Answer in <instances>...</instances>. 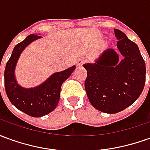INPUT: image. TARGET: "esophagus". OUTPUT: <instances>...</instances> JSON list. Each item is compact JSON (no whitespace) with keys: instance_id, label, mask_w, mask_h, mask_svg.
Instances as JSON below:
<instances>
[{"instance_id":"34e87169","label":"esophagus","mask_w":150,"mask_h":150,"mask_svg":"<svg viewBox=\"0 0 150 150\" xmlns=\"http://www.w3.org/2000/svg\"><path fill=\"white\" fill-rule=\"evenodd\" d=\"M87 62V59H79L78 61H77V65L79 66V67H80V66H82L83 63H85V62Z\"/></svg>"}]
</instances>
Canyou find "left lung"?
<instances>
[{"mask_svg":"<svg viewBox=\"0 0 150 150\" xmlns=\"http://www.w3.org/2000/svg\"><path fill=\"white\" fill-rule=\"evenodd\" d=\"M116 46L124 59L112 49L105 50L95 63L83 65L88 75L85 90L91 105L103 112L117 113L132 104L145 83V62L137 45L122 31L114 29Z\"/></svg>","mask_w":150,"mask_h":150,"instance_id":"left-lung-1","label":"left lung"}]
</instances>
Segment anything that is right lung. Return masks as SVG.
Segmentation results:
<instances>
[{"label": "right lung", "mask_w": 150, "mask_h": 150, "mask_svg": "<svg viewBox=\"0 0 150 150\" xmlns=\"http://www.w3.org/2000/svg\"><path fill=\"white\" fill-rule=\"evenodd\" d=\"M36 34H30L17 44L5 69V88L8 100L18 109L33 117H40L54 110L60 98L62 83L75 69V66L65 71L56 72L42 84L33 88H24L15 79L16 64L21 53L34 40L41 38Z\"/></svg>", "instance_id": "obj_1"}]
</instances>
